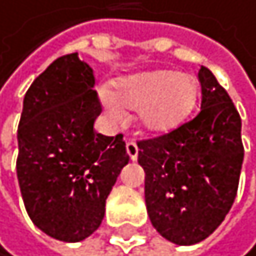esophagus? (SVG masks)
<instances>
[{
	"label": "esophagus",
	"instance_id": "34e87169",
	"mask_svg": "<svg viewBox=\"0 0 256 256\" xmlns=\"http://www.w3.org/2000/svg\"><path fill=\"white\" fill-rule=\"evenodd\" d=\"M126 150H127V154H129V158L130 161H136L137 156H138V146L136 145V142H127V145H126Z\"/></svg>",
	"mask_w": 256,
	"mask_h": 256
}]
</instances>
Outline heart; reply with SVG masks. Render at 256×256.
Returning a JSON list of instances; mask_svg holds the SVG:
<instances>
[{"label":"heart","instance_id":"b5f03b06","mask_svg":"<svg viewBox=\"0 0 256 256\" xmlns=\"http://www.w3.org/2000/svg\"><path fill=\"white\" fill-rule=\"evenodd\" d=\"M200 100L198 80L172 69L145 70L119 78L112 93L103 92L106 112L122 119L124 110H138V126L148 134H169L190 118Z\"/></svg>","mask_w":256,"mask_h":256}]
</instances>
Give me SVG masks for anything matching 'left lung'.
<instances>
[{"label":"left lung","mask_w":256,"mask_h":256,"mask_svg":"<svg viewBox=\"0 0 256 256\" xmlns=\"http://www.w3.org/2000/svg\"><path fill=\"white\" fill-rule=\"evenodd\" d=\"M200 112L158 138L138 142L153 228L176 245L205 240L224 221L239 187L242 120L213 72L202 66Z\"/></svg>","instance_id":"obj_1"}]
</instances>
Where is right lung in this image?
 <instances>
[{"instance_id":"right-lung-1","label":"right lung","mask_w":256,"mask_h":256,"mask_svg":"<svg viewBox=\"0 0 256 256\" xmlns=\"http://www.w3.org/2000/svg\"><path fill=\"white\" fill-rule=\"evenodd\" d=\"M93 69L77 53L51 62L24 96L17 179L30 220L44 234L80 242L100 228L129 156L122 136L93 129L102 112Z\"/></svg>"}]
</instances>
